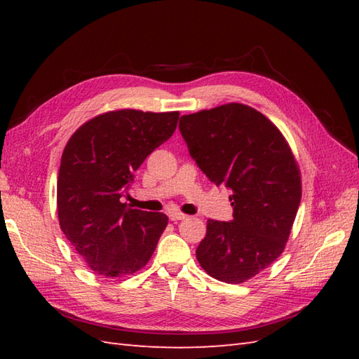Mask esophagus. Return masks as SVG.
<instances>
[{
  "label": "esophagus",
  "mask_w": 359,
  "mask_h": 359,
  "mask_svg": "<svg viewBox=\"0 0 359 359\" xmlns=\"http://www.w3.org/2000/svg\"><path fill=\"white\" fill-rule=\"evenodd\" d=\"M187 217V215H184V212H170V219L172 220V222H177V220H184Z\"/></svg>",
  "instance_id": "34e87169"
}]
</instances>
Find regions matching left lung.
Masks as SVG:
<instances>
[{"mask_svg":"<svg viewBox=\"0 0 359 359\" xmlns=\"http://www.w3.org/2000/svg\"><path fill=\"white\" fill-rule=\"evenodd\" d=\"M179 128L207 177L233 191V220H208L197 261L211 278L242 284L285 248L302 196L299 165L276 125L248 104L188 114Z\"/></svg>","mask_w":359,"mask_h":359,"instance_id":"1","label":"left lung"}]
</instances>
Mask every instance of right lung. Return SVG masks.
Listing matches in <instances>:
<instances>
[{"label": "right lung", "mask_w": 359, "mask_h": 359, "mask_svg": "<svg viewBox=\"0 0 359 359\" xmlns=\"http://www.w3.org/2000/svg\"><path fill=\"white\" fill-rule=\"evenodd\" d=\"M179 116L108 111L83 123L66 143L57 180L60 228L102 276L133 274L154 253L166 215L129 208L120 199L143 160L174 134Z\"/></svg>", "instance_id": "1"}]
</instances>
